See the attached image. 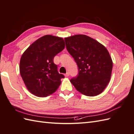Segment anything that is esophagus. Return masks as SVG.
Wrapping results in <instances>:
<instances>
[{
	"label": "esophagus",
	"instance_id": "obj_1",
	"mask_svg": "<svg viewBox=\"0 0 134 134\" xmlns=\"http://www.w3.org/2000/svg\"><path fill=\"white\" fill-rule=\"evenodd\" d=\"M65 76H66V77L69 76V72H66V73L65 74Z\"/></svg>",
	"mask_w": 134,
	"mask_h": 134
}]
</instances>
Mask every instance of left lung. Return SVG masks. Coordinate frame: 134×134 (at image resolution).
I'll use <instances>...</instances> for the list:
<instances>
[{
    "mask_svg": "<svg viewBox=\"0 0 134 134\" xmlns=\"http://www.w3.org/2000/svg\"><path fill=\"white\" fill-rule=\"evenodd\" d=\"M68 51L74 59L79 74L70 82L82 94L93 97L100 94L111 79L113 62L107 48L85 35L65 38Z\"/></svg>",
    "mask_w": 134,
    "mask_h": 134,
    "instance_id": "obj_1",
    "label": "left lung"
}]
</instances>
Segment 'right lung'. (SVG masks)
I'll list each match as a JSON object with an SVG mask.
<instances>
[{"instance_id": "add662e5", "label": "right lung", "mask_w": 134, "mask_h": 134, "mask_svg": "<svg viewBox=\"0 0 134 134\" xmlns=\"http://www.w3.org/2000/svg\"><path fill=\"white\" fill-rule=\"evenodd\" d=\"M65 48L62 37L50 35L39 38L22 54L19 63V72L27 89L32 94L44 97L58 90L61 79L54 58Z\"/></svg>"}]
</instances>
